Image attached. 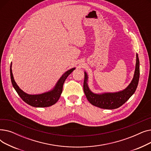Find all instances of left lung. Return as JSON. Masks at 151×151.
Listing matches in <instances>:
<instances>
[{
    "label": "left lung",
    "mask_w": 151,
    "mask_h": 151,
    "mask_svg": "<svg viewBox=\"0 0 151 151\" xmlns=\"http://www.w3.org/2000/svg\"><path fill=\"white\" fill-rule=\"evenodd\" d=\"M139 78V61L137 54L135 71L133 80L125 89L115 93H105L96 94L92 92L88 86V75L84 72L83 89L86 97L93 106L103 109H113L118 108L127 101L135 92Z\"/></svg>",
    "instance_id": "obj_1"
}]
</instances>
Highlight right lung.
I'll return each mask as SVG.
<instances>
[{"label": "right lung", "instance_id": "add662e5", "mask_svg": "<svg viewBox=\"0 0 151 151\" xmlns=\"http://www.w3.org/2000/svg\"><path fill=\"white\" fill-rule=\"evenodd\" d=\"M75 68H71L63 74L59 79L54 88L47 92L38 95H29L23 92L18 87L14 80L12 70V63L10 65V77L13 88L17 91L19 97L28 105L34 107H48L53 105L60 98L62 92L63 85L68 76L72 72Z\"/></svg>", "mask_w": 151, "mask_h": 151}]
</instances>
